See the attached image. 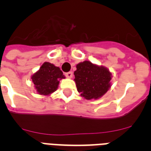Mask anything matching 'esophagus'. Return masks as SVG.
Returning a JSON list of instances; mask_svg holds the SVG:
<instances>
[{
    "label": "esophagus",
    "instance_id": "obj_1",
    "mask_svg": "<svg viewBox=\"0 0 151 151\" xmlns=\"http://www.w3.org/2000/svg\"><path fill=\"white\" fill-rule=\"evenodd\" d=\"M65 76H66L67 78H72V77H73V72H68V73H65Z\"/></svg>",
    "mask_w": 151,
    "mask_h": 151
}]
</instances>
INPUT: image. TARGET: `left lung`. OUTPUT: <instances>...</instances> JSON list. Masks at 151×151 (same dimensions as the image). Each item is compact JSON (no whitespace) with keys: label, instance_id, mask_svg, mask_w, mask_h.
Returning a JSON list of instances; mask_svg holds the SVG:
<instances>
[{"label":"left lung","instance_id":"8db88e82","mask_svg":"<svg viewBox=\"0 0 151 151\" xmlns=\"http://www.w3.org/2000/svg\"><path fill=\"white\" fill-rule=\"evenodd\" d=\"M77 91L87 100H97L106 94L111 86L112 73L104 66L85 60L76 65L74 72Z\"/></svg>","mask_w":151,"mask_h":151}]
</instances>
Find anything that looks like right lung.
Here are the masks:
<instances>
[{
  "mask_svg": "<svg viewBox=\"0 0 151 151\" xmlns=\"http://www.w3.org/2000/svg\"><path fill=\"white\" fill-rule=\"evenodd\" d=\"M65 76L57 66L48 62H45L32 76V81L38 94L41 95H50L57 91L60 81Z\"/></svg>",
  "mask_w": 151,
  "mask_h": 151,
  "instance_id": "1",
  "label": "right lung"
}]
</instances>
